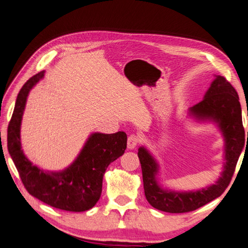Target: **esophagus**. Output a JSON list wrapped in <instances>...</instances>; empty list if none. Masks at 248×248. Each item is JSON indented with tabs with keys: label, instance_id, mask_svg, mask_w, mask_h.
Segmentation results:
<instances>
[{
	"label": "esophagus",
	"instance_id": "esophagus-1",
	"mask_svg": "<svg viewBox=\"0 0 248 248\" xmlns=\"http://www.w3.org/2000/svg\"><path fill=\"white\" fill-rule=\"evenodd\" d=\"M139 143H140V137L136 135H131L128 137V140H127V148L135 149L139 145Z\"/></svg>",
	"mask_w": 248,
	"mask_h": 248
}]
</instances>
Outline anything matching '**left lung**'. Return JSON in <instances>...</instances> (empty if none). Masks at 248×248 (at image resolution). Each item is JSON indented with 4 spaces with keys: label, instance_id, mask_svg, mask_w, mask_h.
<instances>
[{
    "label": "left lung",
    "instance_id": "obj_1",
    "mask_svg": "<svg viewBox=\"0 0 248 248\" xmlns=\"http://www.w3.org/2000/svg\"><path fill=\"white\" fill-rule=\"evenodd\" d=\"M190 115L203 121L212 120L218 124L225 140L224 170L216 184L205 189L192 192L167 191L160 188L156 182L155 176L158 172L156 160L148 150L140 147L138 155L142 167L145 196L147 202L159 211L192 212L219 197L229 186L244 147L245 131L239 96L233 86L223 76H216L204 98L190 108Z\"/></svg>",
    "mask_w": 248,
    "mask_h": 248
}]
</instances>
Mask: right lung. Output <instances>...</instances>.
Masks as SVG:
<instances>
[{"instance_id": "1", "label": "right lung", "mask_w": 248, "mask_h": 248, "mask_svg": "<svg viewBox=\"0 0 248 248\" xmlns=\"http://www.w3.org/2000/svg\"><path fill=\"white\" fill-rule=\"evenodd\" d=\"M45 76V71L31 77L19 91L7 131L9 155L26 190L33 197L59 210L88 211L97 203L102 192L105 170L123 155L127 145L124 131L110 135L95 132L86 140L71 166L60 172L44 171L24 155L21 146V123L30 90Z\"/></svg>"}]
</instances>
